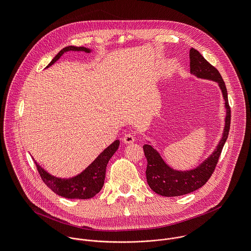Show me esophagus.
Masks as SVG:
<instances>
[{
    "label": "esophagus",
    "mask_w": 251,
    "mask_h": 251,
    "mask_svg": "<svg viewBox=\"0 0 251 251\" xmlns=\"http://www.w3.org/2000/svg\"><path fill=\"white\" fill-rule=\"evenodd\" d=\"M135 141V137L134 135L132 134H126L124 137H123V142L125 143V144H132V143H134Z\"/></svg>",
    "instance_id": "esophagus-1"
}]
</instances>
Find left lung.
Masks as SVG:
<instances>
[{
	"label": "left lung",
	"instance_id": "left-lung-1",
	"mask_svg": "<svg viewBox=\"0 0 251 251\" xmlns=\"http://www.w3.org/2000/svg\"><path fill=\"white\" fill-rule=\"evenodd\" d=\"M191 74L202 79L216 81L223 93L226 115L223 137L217 148L197 168L189 171H177L171 168L161 157L160 153L149 144L143 146L147 159L146 177L149 187L163 197H177L190 194L201 188L210 177L228 137L230 127V108L227 99V90L219 70L212 66L195 49L190 50Z\"/></svg>",
	"mask_w": 251,
	"mask_h": 251
}]
</instances>
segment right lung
I'll return each instance as SVG.
<instances>
[{"label": "right lung", "mask_w": 251, "mask_h": 251, "mask_svg": "<svg viewBox=\"0 0 251 251\" xmlns=\"http://www.w3.org/2000/svg\"><path fill=\"white\" fill-rule=\"evenodd\" d=\"M67 51H84L90 52L91 50L84 47H74L69 46L62 49L50 62L47 66L50 67L52 65L59 57ZM120 141L115 140L111 145L107 147L100 155L80 174L75 176L69 178H61L54 176L48 173L44 168H42L37 162L34 161L35 166L40 173V176L44 183L56 195L66 198V199H79V200H87L93 198L96 194H98L105 180V172L106 167L108 164L111 157L119 148Z\"/></svg>", "instance_id": "right-lung-1"}]
</instances>
